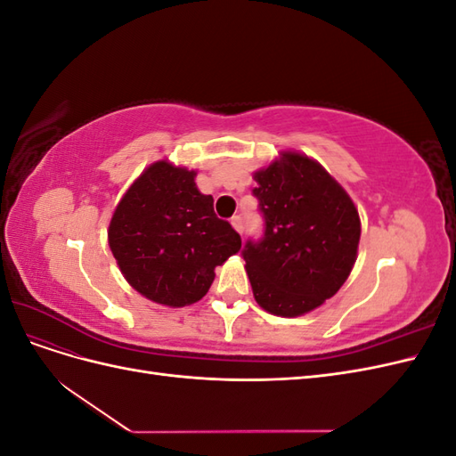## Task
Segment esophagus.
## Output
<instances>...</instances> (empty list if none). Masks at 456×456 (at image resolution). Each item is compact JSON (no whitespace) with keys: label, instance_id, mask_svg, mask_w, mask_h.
Masks as SVG:
<instances>
[{"label":"esophagus","instance_id":"obj_1","mask_svg":"<svg viewBox=\"0 0 456 456\" xmlns=\"http://www.w3.org/2000/svg\"><path fill=\"white\" fill-rule=\"evenodd\" d=\"M232 226H233V230H236L238 233H241L243 232V220H241V216H233L232 218Z\"/></svg>","mask_w":456,"mask_h":456}]
</instances>
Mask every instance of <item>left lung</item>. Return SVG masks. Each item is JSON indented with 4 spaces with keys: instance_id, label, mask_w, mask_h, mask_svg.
Segmentation results:
<instances>
[{
    "instance_id": "left-lung-1",
    "label": "left lung",
    "mask_w": 456,
    "mask_h": 456,
    "mask_svg": "<svg viewBox=\"0 0 456 456\" xmlns=\"http://www.w3.org/2000/svg\"><path fill=\"white\" fill-rule=\"evenodd\" d=\"M255 181L265 236L241 251L255 300L273 315L308 314L348 280L360 215L346 190L298 151H281Z\"/></svg>"
}]
</instances>
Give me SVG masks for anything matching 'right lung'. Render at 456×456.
<instances>
[{
  "mask_svg": "<svg viewBox=\"0 0 456 456\" xmlns=\"http://www.w3.org/2000/svg\"><path fill=\"white\" fill-rule=\"evenodd\" d=\"M108 243L134 291L171 308L201 300L215 268L241 249L240 233L198 190L196 171L167 159L129 186L110 220Z\"/></svg>",
  "mask_w": 456,
  "mask_h": 456,
  "instance_id": "add662e5",
  "label": "right lung"
}]
</instances>
